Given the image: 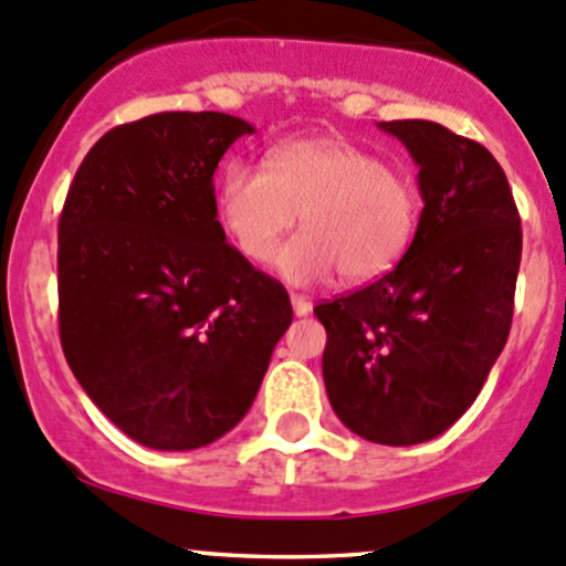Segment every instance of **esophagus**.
<instances>
[{"label":"esophagus","instance_id":"esophagus-1","mask_svg":"<svg viewBox=\"0 0 566 566\" xmlns=\"http://www.w3.org/2000/svg\"><path fill=\"white\" fill-rule=\"evenodd\" d=\"M290 304H293V312L298 317H306L312 312V301L304 298V295H298V293L290 295Z\"/></svg>","mask_w":566,"mask_h":566}]
</instances>
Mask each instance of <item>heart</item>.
I'll list each match as a JSON object with an SVG mask.
<instances>
[{
    "mask_svg": "<svg viewBox=\"0 0 566 566\" xmlns=\"http://www.w3.org/2000/svg\"><path fill=\"white\" fill-rule=\"evenodd\" d=\"M213 202L232 247L251 262L271 260L301 213L304 230L273 262L295 287L334 273L347 284L375 282L402 262L421 224L413 177L342 136L282 142L265 167L232 158L216 177Z\"/></svg>",
    "mask_w": 566,
    "mask_h": 566,
    "instance_id": "obj_1",
    "label": "heart"
}]
</instances>
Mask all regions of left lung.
<instances>
[{
	"label": "left lung",
	"mask_w": 566,
	"mask_h": 566,
	"mask_svg": "<svg viewBox=\"0 0 566 566\" xmlns=\"http://www.w3.org/2000/svg\"><path fill=\"white\" fill-rule=\"evenodd\" d=\"M419 167L421 224L394 271L315 306L331 408L356 436L413 447L447 432L510 336L521 216L490 150L430 119H391Z\"/></svg>",
	"instance_id": "left-lung-1"
}]
</instances>
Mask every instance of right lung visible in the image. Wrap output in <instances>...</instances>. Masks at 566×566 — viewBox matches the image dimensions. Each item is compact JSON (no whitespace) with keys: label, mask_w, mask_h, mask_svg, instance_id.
<instances>
[{"label":"right lung","mask_w":566,"mask_h":566,"mask_svg":"<svg viewBox=\"0 0 566 566\" xmlns=\"http://www.w3.org/2000/svg\"><path fill=\"white\" fill-rule=\"evenodd\" d=\"M254 125L164 112L117 125L60 216V339L87 397L142 447L188 452L249 413L293 323L276 279L227 243L213 172Z\"/></svg>","instance_id":"obj_1"}]
</instances>
